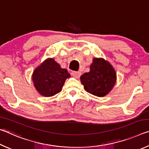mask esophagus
Returning <instances> with one entry per match:
<instances>
[{"label":"esophagus","mask_w":149,"mask_h":149,"mask_svg":"<svg viewBox=\"0 0 149 149\" xmlns=\"http://www.w3.org/2000/svg\"><path fill=\"white\" fill-rule=\"evenodd\" d=\"M72 74L73 76H74L75 78H79V77L81 76V72H73L72 73Z\"/></svg>","instance_id":"esophagus-1"}]
</instances>
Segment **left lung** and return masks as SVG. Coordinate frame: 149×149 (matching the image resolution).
Returning a JSON list of instances; mask_svg holds the SVG:
<instances>
[{
    "label": "left lung",
    "mask_w": 149,
    "mask_h": 149,
    "mask_svg": "<svg viewBox=\"0 0 149 149\" xmlns=\"http://www.w3.org/2000/svg\"><path fill=\"white\" fill-rule=\"evenodd\" d=\"M116 73L107 60L94 58L90 65V71L80 77L85 91L99 97L109 93L116 82Z\"/></svg>",
    "instance_id": "obj_1"
}]
</instances>
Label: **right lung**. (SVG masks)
Instances as JSON below:
<instances>
[{
	"label": "right lung",
	"instance_id": "add662e5",
	"mask_svg": "<svg viewBox=\"0 0 149 149\" xmlns=\"http://www.w3.org/2000/svg\"><path fill=\"white\" fill-rule=\"evenodd\" d=\"M70 74L63 69L54 58H49L37 66L33 72L32 81L40 95L52 97L62 91L63 85Z\"/></svg>",
	"mask_w": 149,
	"mask_h": 149
}]
</instances>
